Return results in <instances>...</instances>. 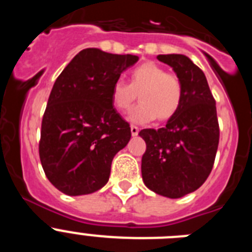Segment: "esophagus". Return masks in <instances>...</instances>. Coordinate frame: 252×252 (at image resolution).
I'll list each match as a JSON object with an SVG mask.
<instances>
[{
	"instance_id": "1",
	"label": "esophagus",
	"mask_w": 252,
	"mask_h": 252,
	"mask_svg": "<svg viewBox=\"0 0 252 252\" xmlns=\"http://www.w3.org/2000/svg\"><path fill=\"white\" fill-rule=\"evenodd\" d=\"M137 133H139V127H136V126H131V135H132V136H137Z\"/></svg>"
}]
</instances>
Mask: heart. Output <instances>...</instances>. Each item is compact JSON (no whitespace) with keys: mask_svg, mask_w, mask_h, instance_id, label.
<instances>
[{"mask_svg":"<svg viewBox=\"0 0 252 252\" xmlns=\"http://www.w3.org/2000/svg\"><path fill=\"white\" fill-rule=\"evenodd\" d=\"M130 83L117 81L112 87L111 101L119 112L130 111L139 94L140 103L131 111L132 124H149L157 119L166 121L180 107L183 87L179 78L154 62L135 66L128 74Z\"/></svg>","mask_w":252,"mask_h":252,"instance_id":"heart-1","label":"heart"}]
</instances>
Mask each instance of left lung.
Segmentation results:
<instances>
[{"instance_id": "left-lung-1", "label": "left lung", "mask_w": 252, "mask_h": 252, "mask_svg": "<svg viewBox=\"0 0 252 252\" xmlns=\"http://www.w3.org/2000/svg\"><path fill=\"white\" fill-rule=\"evenodd\" d=\"M182 82L180 107L164 127L144 128L141 159L145 186L157 194L182 198L197 190L212 170L220 140L216 101L206 75L183 54L158 55Z\"/></svg>"}]
</instances>
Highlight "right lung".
<instances>
[{
  "label": "right lung",
  "instance_id": "add662e5",
  "mask_svg": "<svg viewBox=\"0 0 252 252\" xmlns=\"http://www.w3.org/2000/svg\"><path fill=\"white\" fill-rule=\"evenodd\" d=\"M137 60L83 49L57 78L41 122L39 154L46 178L64 194H91L108 182L113 157L131 139L111 92Z\"/></svg>",
  "mask_w": 252,
  "mask_h": 252
}]
</instances>
